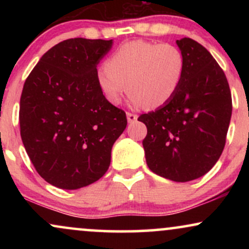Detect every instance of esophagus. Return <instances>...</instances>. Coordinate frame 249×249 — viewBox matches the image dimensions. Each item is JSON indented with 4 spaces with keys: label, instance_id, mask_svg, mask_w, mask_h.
Here are the masks:
<instances>
[{
    "label": "esophagus",
    "instance_id": "obj_1",
    "mask_svg": "<svg viewBox=\"0 0 249 249\" xmlns=\"http://www.w3.org/2000/svg\"><path fill=\"white\" fill-rule=\"evenodd\" d=\"M126 117H127V121L128 123H134L137 121V118H138V116L134 115L132 112H127L126 113Z\"/></svg>",
    "mask_w": 249,
    "mask_h": 249
}]
</instances>
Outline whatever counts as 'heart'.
<instances>
[{
    "mask_svg": "<svg viewBox=\"0 0 249 249\" xmlns=\"http://www.w3.org/2000/svg\"><path fill=\"white\" fill-rule=\"evenodd\" d=\"M184 72L185 58L178 47L136 39L119 45L96 78L111 104L118 105L128 90L133 105L157 108L173 98Z\"/></svg>",
    "mask_w": 249,
    "mask_h": 249,
    "instance_id": "obj_1",
    "label": "heart"
}]
</instances>
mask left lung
Here are the masks:
<instances>
[{
    "instance_id": "left-lung-1",
    "label": "left lung",
    "mask_w": 249,
    "mask_h": 249,
    "mask_svg": "<svg viewBox=\"0 0 249 249\" xmlns=\"http://www.w3.org/2000/svg\"><path fill=\"white\" fill-rule=\"evenodd\" d=\"M185 72L167 104L142 113L147 166L177 182L206 174L221 156L232 116V95L225 72L206 48L192 38L177 41Z\"/></svg>"
}]
</instances>
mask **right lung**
Here are the masks:
<instances>
[{
  "instance_id": "obj_1",
  "label": "right lung",
  "mask_w": 249,
  "mask_h": 249,
  "mask_svg": "<svg viewBox=\"0 0 249 249\" xmlns=\"http://www.w3.org/2000/svg\"><path fill=\"white\" fill-rule=\"evenodd\" d=\"M112 39H65L27 77L19 101L21 138L37 173L63 190L97 181L127 125L97 84V64Z\"/></svg>"
}]
</instances>
